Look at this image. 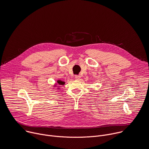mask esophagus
I'll use <instances>...</instances> for the list:
<instances>
[{
    "label": "esophagus",
    "mask_w": 149,
    "mask_h": 149,
    "mask_svg": "<svg viewBox=\"0 0 149 149\" xmlns=\"http://www.w3.org/2000/svg\"><path fill=\"white\" fill-rule=\"evenodd\" d=\"M80 78H81V76L80 75H75V79L76 80H80Z\"/></svg>",
    "instance_id": "1"
}]
</instances>
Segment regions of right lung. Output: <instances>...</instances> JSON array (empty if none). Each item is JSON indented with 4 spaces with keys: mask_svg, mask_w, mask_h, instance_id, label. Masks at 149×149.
Segmentation results:
<instances>
[{
    "mask_svg": "<svg viewBox=\"0 0 149 149\" xmlns=\"http://www.w3.org/2000/svg\"><path fill=\"white\" fill-rule=\"evenodd\" d=\"M57 82H58V83L59 85H63V84H65V82H64V81H61V80H58Z\"/></svg>",
    "mask_w": 149,
    "mask_h": 149,
    "instance_id": "obj_1",
    "label": "right lung"
}]
</instances>
